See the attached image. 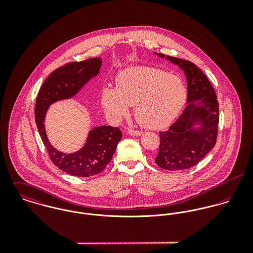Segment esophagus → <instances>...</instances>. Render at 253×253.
<instances>
[{
	"instance_id": "34e87169",
	"label": "esophagus",
	"mask_w": 253,
	"mask_h": 253,
	"mask_svg": "<svg viewBox=\"0 0 253 253\" xmlns=\"http://www.w3.org/2000/svg\"><path fill=\"white\" fill-rule=\"evenodd\" d=\"M127 133L132 136H140L142 134V131L140 130H134V129H128Z\"/></svg>"
}]
</instances>
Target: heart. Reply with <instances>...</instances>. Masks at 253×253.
I'll list each match as a JSON object with an SVG mask.
<instances>
[{
  "instance_id": "b5f03b06",
  "label": "heart",
  "mask_w": 253,
  "mask_h": 253,
  "mask_svg": "<svg viewBox=\"0 0 253 253\" xmlns=\"http://www.w3.org/2000/svg\"><path fill=\"white\" fill-rule=\"evenodd\" d=\"M187 100L180 77L153 67H132L120 73L116 89L105 87L101 103L109 115L120 120L134 106L137 123L146 128L162 129L179 115Z\"/></svg>"
}]
</instances>
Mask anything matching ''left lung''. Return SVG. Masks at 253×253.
I'll use <instances>...</instances> for the list:
<instances>
[{
	"instance_id": "1",
	"label": "left lung",
	"mask_w": 253,
	"mask_h": 253,
	"mask_svg": "<svg viewBox=\"0 0 253 253\" xmlns=\"http://www.w3.org/2000/svg\"><path fill=\"white\" fill-rule=\"evenodd\" d=\"M177 65L186 76L187 107L169 130L160 132L156 164L168 170L196 166L216 143L219 108L215 91L207 76L194 63L154 52Z\"/></svg>"
}]
</instances>
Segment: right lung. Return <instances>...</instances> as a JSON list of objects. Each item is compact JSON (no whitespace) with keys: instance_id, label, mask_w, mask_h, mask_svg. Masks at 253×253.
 <instances>
[{"instance_id":"1","label":"right lung","mask_w":253,"mask_h":253,"mask_svg":"<svg viewBox=\"0 0 253 253\" xmlns=\"http://www.w3.org/2000/svg\"><path fill=\"white\" fill-rule=\"evenodd\" d=\"M101 65L100 57L68 63L46 78L37 96L35 121L42 143L51 162L73 176L88 177L104 170L123 137L122 131L111 126H95L89 130L85 143L80 150L67 154L50 144L44 126L45 115L51 104L75 96L99 74Z\"/></svg>"}]
</instances>
